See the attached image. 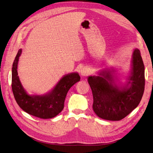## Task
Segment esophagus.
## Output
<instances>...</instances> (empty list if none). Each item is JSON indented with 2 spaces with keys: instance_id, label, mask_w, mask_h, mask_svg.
<instances>
[{
  "instance_id": "34e87169",
  "label": "esophagus",
  "mask_w": 153,
  "mask_h": 153,
  "mask_svg": "<svg viewBox=\"0 0 153 153\" xmlns=\"http://www.w3.org/2000/svg\"><path fill=\"white\" fill-rule=\"evenodd\" d=\"M89 73H90V72H89V69H88L87 68H82V69H81V71H80V74H81V75H82V76H87V75L89 74Z\"/></svg>"
}]
</instances>
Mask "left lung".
Here are the masks:
<instances>
[{"label": "left lung", "instance_id": "obj_1", "mask_svg": "<svg viewBox=\"0 0 153 153\" xmlns=\"http://www.w3.org/2000/svg\"><path fill=\"white\" fill-rule=\"evenodd\" d=\"M131 75L127 86L120 87L114 82L111 71H105L101 76H89L88 82L93 96V108L101 119L120 121L130 114L140 103L144 91V65L140 50L133 53ZM129 84L131 86L127 88Z\"/></svg>", "mask_w": 153, "mask_h": 153}]
</instances>
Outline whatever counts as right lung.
<instances>
[{"label": "right lung", "mask_w": 153, "mask_h": 153, "mask_svg": "<svg viewBox=\"0 0 153 153\" xmlns=\"http://www.w3.org/2000/svg\"><path fill=\"white\" fill-rule=\"evenodd\" d=\"M22 50L18 52L13 64L12 91L20 107L33 116L41 119H50L57 115L64 108V101L69 89L78 81L80 77L73 73L62 77L54 89L43 96H29L23 88L18 76L17 66Z\"/></svg>", "instance_id": "obj_1"}]
</instances>
